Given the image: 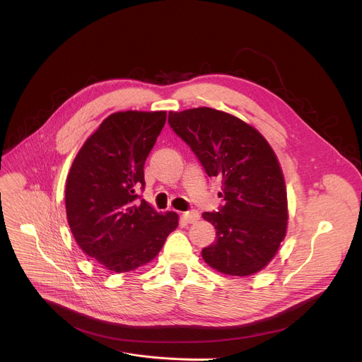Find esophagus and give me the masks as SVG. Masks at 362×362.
<instances>
[{
  "label": "esophagus",
  "mask_w": 362,
  "mask_h": 362,
  "mask_svg": "<svg viewBox=\"0 0 362 362\" xmlns=\"http://www.w3.org/2000/svg\"><path fill=\"white\" fill-rule=\"evenodd\" d=\"M182 218H183L187 223H194V222L199 221L200 215H199L196 211H187V212H185V214L182 215Z\"/></svg>",
  "instance_id": "esophagus-1"
}]
</instances>
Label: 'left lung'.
<instances>
[{
  "instance_id": "1",
  "label": "left lung",
  "mask_w": 362,
  "mask_h": 362,
  "mask_svg": "<svg viewBox=\"0 0 362 362\" xmlns=\"http://www.w3.org/2000/svg\"><path fill=\"white\" fill-rule=\"evenodd\" d=\"M168 122L206 175L222 179L225 204L202 214L216 229V240L202 249L204 262L235 276L259 272L275 256L288 222L285 180L274 150L259 132L215 109L170 112Z\"/></svg>"
}]
</instances>
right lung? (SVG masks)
I'll return each instance as SVG.
<instances>
[{"instance_id": "add662e5", "label": "right lung", "mask_w": 362, "mask_h": 362, "mask_svg": "<svg viewBox=\"0 0 362 362\" xmlns=\"http://www.w3.org/2000/svg\"><path fill=\"white\" fill-rule=\"evenodd\" d=\"M166 123V112L109 116L77 153L66 183L71 233L90 257L113 272L148 264L177 215H159L141 199L144 162Z\"/></svg>"}]
</instances>
